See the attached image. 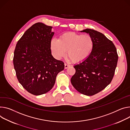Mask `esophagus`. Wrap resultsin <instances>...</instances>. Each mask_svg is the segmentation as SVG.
Returning a JSON list of instances; mask_svg holds the SVG:
<instances>
[{
	"mask_svg": "<svg viewBox=\"0 0 130 130\" xmlns=\"http://www.w3.org/2000/svg\"><path fill=\"white\" fill-rule=\"evenodd\" d=\"M70 67V65H68L67 64H65V69H67V68L69 67Z\"/></svg>",
	"mask_w": 130,
	"mask_h": 130,
	"instance_id": "34e87169",
	"label": "esophagus"
}]
</instances>
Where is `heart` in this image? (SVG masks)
<instances>
[{"mask_svg":"<svg viewBox=\"0 0 130 130\" xmlns=\"http://www.w3.org/2000/svg\"><path fill=\"white\" fill-rule=\"evenodd\" d=\"M94 47V41L89 35L73 32H65L58 39H53L51 49L54 56L60 59L67 54L75 63L84 61L90 56Z\"/></svg>","mask_w":130,"mask_h":130,"instance_id":"obj_1","label":"heart"}]
</instances>
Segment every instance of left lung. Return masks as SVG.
I'll list each match as a JSON object with an SVG mask.
<instances>
[{"mask_svg": "<svg viewBox=\"0 0 130 130\" xmlns=\"http://www.w3.org/2000/svg\"><path fill=\"white\" fill-rule=\"evenodd\" d=\"M80 32L90 35L94 41V47L86 60L74 66L76 73L71 78V83L80 93L92 96L109 85L118 56L114 44L102 33L90 28Z\"/></svg>", "mask_w": 130, "mask_h": 130, "instance_id": "8db88e82", "label": "left lung"}]
</instances>
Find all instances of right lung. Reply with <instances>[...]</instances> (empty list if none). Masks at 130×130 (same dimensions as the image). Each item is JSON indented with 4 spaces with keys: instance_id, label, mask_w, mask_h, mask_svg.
<instances>
[{
    "instance_id": "obj_1",
    "label": "right lung",
    "mask_w": 130,
    "mask_h": 130,
    "mask_svg": "<svg viewBox=\"0 0 130 130\" xmlns=\"http://www.w3.org/2000/svg\"><path fill=\"white\" fill-rule=\"evenodd\" d=\"M52 26L37 23L29 28L18 41L13 65L20 84L30 93L40 95L54 86L57 75L64 63L51 54Z\"/></svg>"
}]
</instances>
